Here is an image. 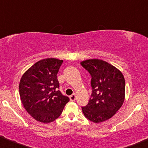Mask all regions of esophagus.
<instances>
[{
	"mask_svg": "<svg viewBox=\"0 0 148 148\" xmlns=\"http://www.w3.org/2000/svg\"><path fill=\"white\" fill-rule=\"evenodd\" d=\"M70 99H71V101H75V100L76 99V95H75L73 94L72 95H71L70 96Z\"/></svg>",
	"mask_w": 148,
	"mask_h": 148,
	"instance_id": "esophagus-1",
	"label": "esophagus"
}]
</instances>
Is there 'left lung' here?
Segmentation results:
<instances>
[{
  "instance_id": "1",
  "label": "left lung",
  "mask_w": 148,
  "mask_h": 148,
  "mask_svg": "<svg viewBox=\"0 0 148 148\" xmlns=\"http://www.w3.org/2000/svg\"><path fill=\"white\" fill-rule=\"evenodd\" d=\"M80 64L92 77V94L88 104L82 107L84 114L96 123L106 121L124 101V77L118 69L102 60H86Z\"/></svg>"
}]
</instances>
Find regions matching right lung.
<instances>
[{
    "label": "right lung",
    "mask_w": 148,
    "mask_h": 148,
    "mask_svg": "<svg viewBox=\"0 0 148 148\" xmlns=\"http://www.w3.org/2000/svg\"><path fill=\"white\" fill-rule=\"evenodd\" d=\"M63 60L47 58L37 62L22 76L19 93L24 108L36 121L48 123L62 112L69 98L58 88L57 74Z\"/></svg>",
    "instance_id": "1"
}]
</instances>
